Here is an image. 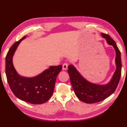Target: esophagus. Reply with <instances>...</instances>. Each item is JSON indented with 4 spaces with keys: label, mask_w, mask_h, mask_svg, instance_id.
<instances>
[{
    "label": "esophagus",
    "mask_w": 127,
    "mask_h": 127,
    "mask_svg": "<svg viewBox=\"0 0 127 127\" xmlns=\"http://www.w3.org/2000/svg\"><path fill=\"white\" fill-rule=\"evenodd\" d=\"M68 68V64L66 63H64L63 64V70H66Z\"/></svg>",
    "instance_id": "34e87169"
}]
</instances>
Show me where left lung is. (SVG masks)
I'll use <instances>...</instances> for the list:
<instances>
[{
    "instance_id": "1",
    "label": "left lung",
    "mask_w": 127,
    "mask_h": 127,
    "mask_svg": "<svg viewBox=\"0 0 127 127\" xmlns=\"http://www.w3.org/2000/svg\"><path fill=\"white\" fill-rule=\"evenodd\" d=\"M108 44L114 48L116 57V70L111 80L106 85H97L86 80L73 65L68 66V73L70 82L77 97L82 101L87 104L100 102L112 95L118 86L121 76L122 61L120 52L115 42L109 35L101 33Z\"/></svg>"
}]
</instances>
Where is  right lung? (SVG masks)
Wrapping results in <instances>:
<instances>
[{"label": "right lung", "mask_w": 127, "mask_h": 127, "mask_svg": "<svg viewBox=\"0 0 127 127\" xmlns=\"http://www.w3.org/2000/svg\"><path fill=\"white\" fill-rule=\"evenodd\" d=\"M23 37L14 43L5 57V73L13 93L19 99L32 104H42L48 101L53 94L58 74L62 65L50 66L33 77H25L17 73L13 64V57Z\"/></svg>", "instance_id": "right-lung-1"}]
</instances>
